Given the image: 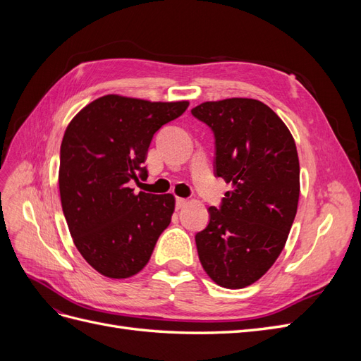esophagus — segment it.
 <instances>
[{"instance_id":"obj_1","label":"esophagus","mask_w":361,"mask_h":361,"mask_svg":"<svg viewBox=\"0 0 361 361\" xmlns=\"http://www.w3.org/2000/svg\"><path fill=\"white\" fill-rule=\"evenodd\" d=\"M188 204V200L187 199H176V209H182V207H185Z\"/></svg>"}]
</instances>
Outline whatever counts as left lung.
Here are the masks:
<instances>
[{
	"label": "left lung",
	"mask_w": 361,
	"mask_h": 361,
	"mask_svg": "<svg viewBox=\"0 0 361 361\" xmlns=\"http://www.w3.org/2000/svg\"><path fill=\"white\" fill-rule=\"evenodd\" d=\"M192 116L212 129L215 176L232 183L209 224L195 235L199 259L216 285L241 289L274 265L300 199V161L288 126L248 97L203 102Z\"/></svg>",
	"instance_id": "obj_1"
}]
</instances>
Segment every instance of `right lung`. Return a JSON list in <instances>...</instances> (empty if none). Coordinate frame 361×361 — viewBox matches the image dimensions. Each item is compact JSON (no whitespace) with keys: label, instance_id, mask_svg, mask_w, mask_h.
I'll return each instance as SVG.
<instances>
[{"label":"right lung","instance_id":"add662e5","mask_svg":"<svg viewBox=\"0 0 361 361\" xmlns=\"http://www.w3.org/2000/svg\"><path fill=\"white\" fill-rule=\"evenodd\" d=\"M190 105L106 94L76 114L60 149L59 187L73 244L87 264L110 279L143 269L171 221L173 194L134 192L157 130Z\"/></svg>","mask_w":361,"mask_h":361}]
</instances>
